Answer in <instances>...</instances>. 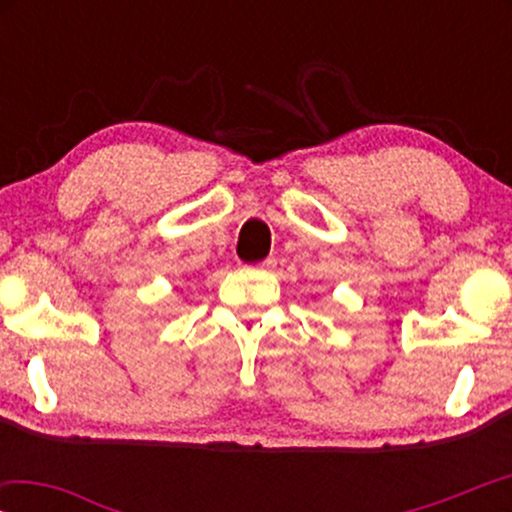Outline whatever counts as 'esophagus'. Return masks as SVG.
I'll return each instance as SVG.
<instances>
[{
  "label": "esophagus",
  "mask_w": 512,
  "mask_h": 512,
  "mask_svg": "<svg viewBox=\"0 0 512 512\" xmlns=\"http://www.w3.org/2000/svg\"><path fill=\"white\" fill-rule=\"evenodd\" d=\"M258 268H261V270H275L277 261H275V258H265V261L258 263Z\"/></svg>",
  "instance_id": "34e87169"
}]
</instances>
